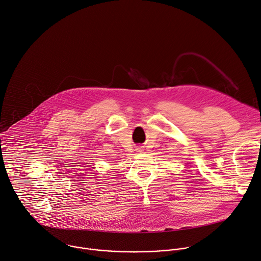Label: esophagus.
<instances>
[{"instance_id": "34e87169", "label": "esophagus", "mask_w": 261, "mask_h": 261, "mask_svg": "<svg viewBox=\"0 0 261 261\" xmlns=\"http://www.w3.org/2000/svg\"><path fill=\"white\" fill-rule=\"evenodd\" d=\"M135 150H136L137 152H143L144 146H142V145H137V146H135Z\"/></svg>"}]
</instances>
